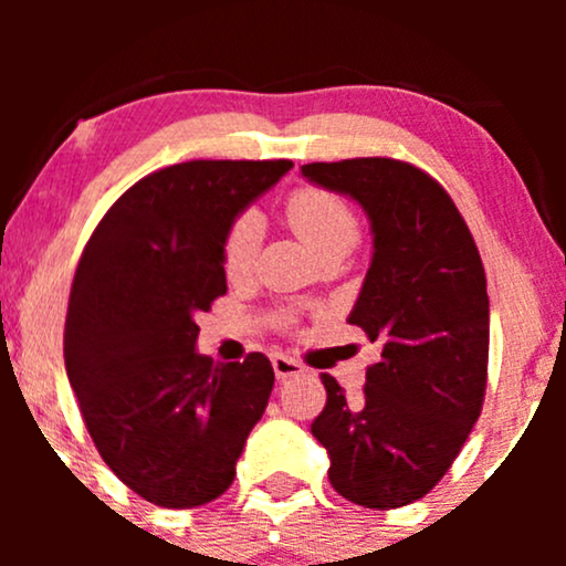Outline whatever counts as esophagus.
<instances>
[{
  "mask_svg": "<svg viewBox=\"0 0 566 566\" xmlns=\"http://www.w3.org/2000/svg\"><path fill=\"white\" fill-rule=\"evenodd\" d=\"M271 365H274V373L279 380H287V378H297V375L305 373V367L297 359H292L287 354H271Z\"/></svg>",
  "mask_w": 566,
  "mask_h": 566,
  "instance_id": "1",
  "label": "esophagus"
}]
</instances>
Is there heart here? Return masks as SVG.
<instances>
[{
  "instance_id": "1",
  "label": "heart",
  "mask_w": 566,
  "mask_h": 566,
  "mask_svg": "<svg viewBox=\"0 0 566 566\" xmlns=\"http://www.w3.org/2000/svg\"><path fill=\"white\" fill-rule=\"evenodd\" d=\"M287 223L319 261L329 255L346 258L359 242V220L354 210L324 188H301L287 201ZM263 242V220L244 212L231 223L223 242V269L229 279H244Z\"/></svg>"
}]
</instances>
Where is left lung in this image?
Returning <instances> with one entry per match:
<instances>
[{"mask_svg": "<svg viewBox=\"0 0 566 566\" xmlns=\"http://www.w3.org/2000/svg\"><path fill=\"white\" fill-rule=\"evenodd\" d=\"M301 172L365 210L373 261L348 324L382 346L359 399L348 401L333 375H322L327 405L311 433L343 497L401 509L437 486L482 412L490 356L482 258L450 193L407 161H314Z\"/></svg>", "mask_w": 566, "mask_h": 566, "instance_id": "left-lung-1", "label": "left lung"}]
</instances>
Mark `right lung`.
<instances>
[{
  "label": "right lung",
  "mask_w": 566,
  "mask_h": 566,
  "mask_svg": "<svg viewBox=\"0 0 566 566\" xmlns=\"http://www.w3.org/2000/svg\"><path fill=\"white\" fill-rule=\"evenodd\" d=\"M292 161H184L103 216L71 284L69 382L106 465L148 503L197 509L229 490L274 388L263 354L216 365L197 316L226 292L231 223Z\"/></svg>",
  "instance_id": "1"
}]
</instances>
